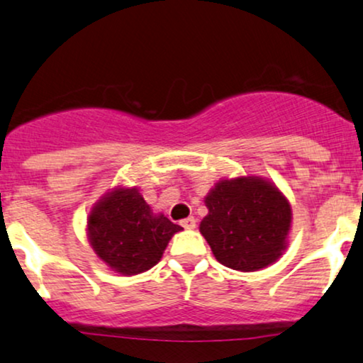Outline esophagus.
Instances as JSON below:
<instances>
[{
  "label": "esophagus",
  "instance_id": "1",
  "mask_svg": "<svg viewBox=\"0 0 363 363\" xmlns=\"http://www.w3.org/2000/svg\"><path fill=\"white\" fill-rule=\"evenodd\" d=\"M180 225H182V227L185 228V230H193V228H195V225H196V220L193 218V216H190V218L182 220Z\"/></svg>",
  "mask_w": 363,
  "mask_h": 363
}]
</instances>
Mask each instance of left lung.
I'll return each mask as SVG.
<instances>
[{"label": "left lung", "mask_w": 363, "mask_h": 363, "mask_svg": "<svg viewBox=\"0 0 363 363\" xmlns=\"http://www.w3.org/2000/svg\"><path fill=\"white\" fill-rule=\"evenodd\" d=\"M203 201L208 215L200 222V233L222 265L257 272L274 265L289 248L291 205L268 178L225 177Z\"/></svg>", "instance_id": "obj_1"}]
</instances>
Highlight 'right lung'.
I'll use <instances>...</instances> for the list:
<instances>
[{
	"mask_svg": "<svg viewBox=\"0 0 363 363\" xmlns=\"http://www.w3.org/2000/svg\"><path fill=\"white\" fill-rule=\"evenodd\" d=\"M182 230L163 213H155L136 186L111 188L86 216L89 247L110 270L125 277L157 265L168 242Z\"/></svg>",
	"mask_w": 363,
	"mask_h": 363,
	"instance_id": "1",
	"label": "right lung"
}]
</instances>
